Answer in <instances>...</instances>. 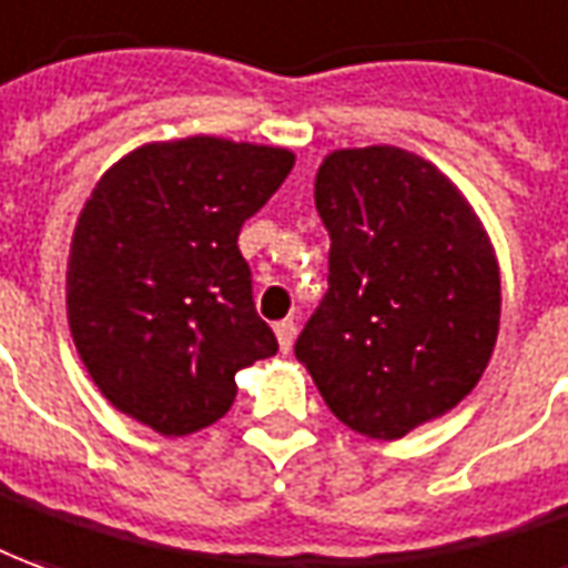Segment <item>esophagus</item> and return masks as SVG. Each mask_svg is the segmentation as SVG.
<instances>
[{"label":"esophagus","instance_id":"esophagus-1","mask_svg":"<svg viewBox=\"0 0 568 568\" xmlns=\"http://www.w3.org/2000/svg\"><path fill=\"white\" fill-rule=\"evenodd\" d=\"M275 336H277V346H281V352H291L293 339H296V324H293L291 318L277 322L275 324Z\"/></svg>","mask_w":568,"mask_h":568}]
</instances>
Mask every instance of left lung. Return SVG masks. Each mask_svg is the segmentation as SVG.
<instances>
[{"mask_svg":"<svg viewBox=\"0 0 568 568\" xmlns=\"http://www.w3.org/2000/svg\"><path fill=\"white\" fill-rule=\"evenodd\" d=\"M315 206L331 275L293 352L336 420L402 439L464 402L488 367L500 322L495 250L452 179L393 144L327 154Z\"/></svg>","mask_w":568,"mask_h":568,"instance_id":"obj_1","label":"left lung"}]
</instances>
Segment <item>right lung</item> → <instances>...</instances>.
I'll return each mask as SVG.
<instances>
[{
    "label": "right lung",
    "mask_w": 568,
    "mask_h": 568,
    "mask_svg": "<svg viewBox=\"0 0 568 568\" xmlns=\"http://www.w3.org/2000/svg\"><path fill=\"white\" fill-rule=\"evenodd\" d=\"M293 170L287 148L191 135L98 179L68 260V322L101 396L160 436L216 424L234 374L277 352L237 234Z\"/></svg>",
    "instance_id": "right-lung-1"
}]
</instances>
